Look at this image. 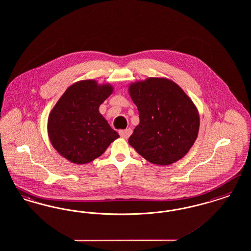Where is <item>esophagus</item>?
I'll return each instance as SVG.
<instances>
[{
    "mask_svg": "<svg viewBox=\"0 0 251 251\" xmlns=\"http://www.w3.org/2000/svg\"><path fill=\"white\" fill-rule=\"evenodd\" d=\"M131 129H126V130H122V131H120V136L122 137V138H124V139H127V138H129L130 137V135L131 134Z\"/></svg>",
    "mask_w": 251,
    "mask_h": 251,
    "instance_id": "obj_1",
    "label": "esophagus"
}]
</instances>
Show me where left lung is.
I'll use <instances>...</instances> for the list:
<instances>
[{
    "instance_id": "left-lung-1",
    "label": "left lung",
    "mask_w": 251,
    "mask_h": 251,
    "mask_svg": "<svg viewBox=\"0 0 251 251\" xmlns=\"http://www.w3.org/2000/svg\"><path fill=\"white\" fill-rule=\"evenodd\" d=\"M139 112V124L129 144L147 161L169 166L185 155L200 130V114L191 99L175 82L150 77L129 85Z\"/></svg>"
}]
</instances>
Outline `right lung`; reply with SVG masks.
Segmentation results:
<instances>
[{
	"label": "right lung",
	"mask_w": 251,
	"mask_h": 251,
	"mask_svg": "<svg viewBox=\"0 0 251 251\" xmlns=\"http://www.w3.org/2000/svg\"><path fill=\"white\" fill-rule=\"evenodd\" d=\"M113 91V85L92 79L67 88L51 109L47 124L50 141L60 155L76 165L87 164L120 137L99 111Z\"/></svg>",
	"instance_id": "add662e5"
}]
</instances>
